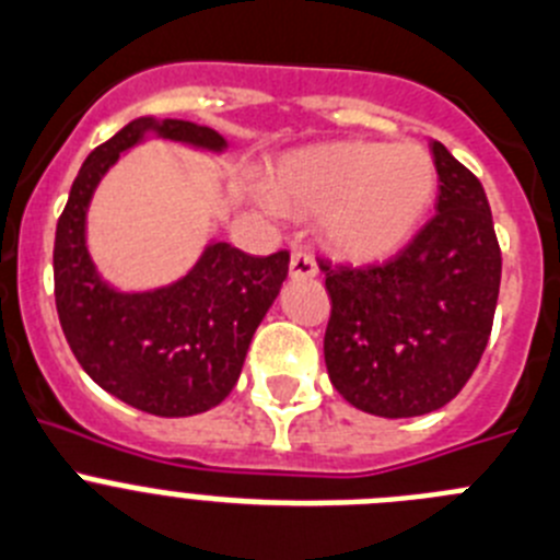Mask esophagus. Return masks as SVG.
Wrapping results in <instances>:
<instances>
[{"mask_svg":"<svg viewBox=\"0 0 560 560\" xmlns=\"http://www.w3.org/2000/svg\"><path fill=\"white\" fill-rule=\"evenodd\" d=\"M290 276L292 279H315L317 276V265L310 254L304 250H295L290 256Z\"/></svg>","mask_w":560,"mask_h":560,"instance_id":"esophagus-1","label":"esophagus"}]
</instances>
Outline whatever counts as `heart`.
<instances>
[{
    "label": "heart",
    "mask_w": 560,
    "mask_h": 560,
    "mask_svg": "<svg viewBox=\"0 0 560 560\" xmlns=\"http://www.w3.org/2000/svg\"><path fill=\"white\" fill-rule=\"evenodd\" d=\"M438 167L418 142H335L290 153L270 170L268 195L290 214H320L331 254L376 261L396 254L424 220Z\"/></svg>",
    "instance_id": "obj_1"
}]
</instances>
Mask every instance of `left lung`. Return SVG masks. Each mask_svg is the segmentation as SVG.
Returning a JSON list of instances; mask_svg holds the SVG:
<instances>
[{
	"instance_id": "1",
	"label": "left lung",
	"mask_w": 560,
	"mask_h": 560,
	"mask_svg": "<svg viewBox=\"0 0 560 560\" xmlns=\"http://www.w3.org/2000/svg\"><path fill=\"white\" fill-rule=\"evenodd\" d=\"M441 180L435 218L396 259L368 268L320 261L331 317L326 371L342 399L382 418L452 401L486 351L502 254L480 180L430 142Z\"/></svg>"
}]
</instances>
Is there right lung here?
Segmentation results:
<instances>
[{"label": "right lung", "mask_w": 560, "mask_h": 560, "mask_svg": "<svg viewBox=\"0 0 560 560\" xmlns=\"http://www.w3.org/2000/svg\"><path fill=\"white\" fill-rule=\"evenodd\" d=\"M148 136L218 155L229 148L206 125L139 117L92 150L55 229V306L69 349L103 390L136 410L184 418L218 407L236 385L290 254L250 256L211 240L173 284L148 292L108 284L89 254L85 218L103 175Z\"/></svg>", "instance_id": "right-lung-1"}]
</instances>
